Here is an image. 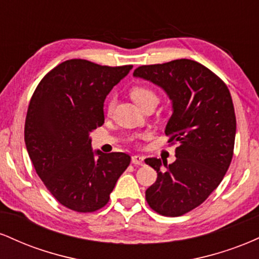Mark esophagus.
Wrapping results in <instances>:
<instances>
[{
  "mask_svg": "<svg viewBox=\"0 0 259 259\" xmlns=\"http://www.w3.org/2000/svg\"><path fill=\"white\" fill-rule=\"evenodd\" d=\"M132 163L135 165H144L145 164V160L144 157L141 156H133L132 157Z\"/></svg>",
  "mask_w": 259,
  "mask_h": 259,
  "instance_id": "1",
  "label": "esophagus"
}]
</instances>
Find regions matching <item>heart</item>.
Instances as JSON below:
<instances>
[{"label":"heart","mask_w":259,"mask_h":259,"mask_svg":"<svg viewBox=\"0 0 259 259\" xmlns=\"http://www.w3.org/2000/svg\"><path fill=\"white\" fill-rule=\"evenodd\" d=\"M130 95H132V99L134 100V102H135L139 107L142 106L145 102H147V101L150 100L158 101V97H157L156 92L151 90V89L145 88V86H136V88H134L132 92H130ZM114 105H115L114 99L109 100L108 105H107V111H108V113H111L113 111Z\"/></svg>","instance_id":"obj_1"}]
</instances>
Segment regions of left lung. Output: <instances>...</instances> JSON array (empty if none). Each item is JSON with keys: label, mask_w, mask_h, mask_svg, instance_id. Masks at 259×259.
Listing matches in <instances>:
<instances>
[{"label": "left lung", "mask_w": 259, "mask_h": 259, "mask_svg": "<svg viewBox=\"0 0 259 259\" xmlns=\"http://www.w3.org/2000/svg\"><path fill=\"white\" fill-rule=\"evenodd\" d=\"M134 76L167 94L173 113L165 135L179 144L171 164L145 160L157 171L156 183L146 190L147 203L162 215H183L214 191L233 159L236 118L230 92L221 78L191 59L141 65Z\"/></svg>", "instance_id": "8db88e82"}]
</instances>
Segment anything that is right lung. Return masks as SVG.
I'll use <instances>...</instances> for the list:
<instances>
[{
    "instance_id": "add662e5",
    "label": "right lung",
    "mask_w": 259,
    "mask_h": 259,
    "mask_svg": "<svg viewBox=\"0 0 259 259\" xmlns=\"http://www.w3.org/2000/svg\"><path fill=\"white\" fill-rule=\"evenodd\" d=\"M132 68L69 59L44 76L29 103L24 129L29 157L53 197L75 212L106 206L130 164L126 153L92 150L90 133L105 123L107 95Z\"/></svg>"
}]
</instances>
